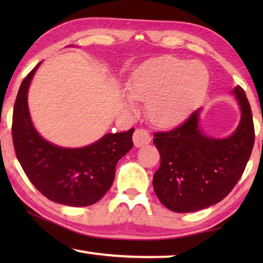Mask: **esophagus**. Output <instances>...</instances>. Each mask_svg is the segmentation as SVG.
Masks as SVG:
<instances>
[{
    "label": "esophagus",
    "mask_w": 263,
    "mask_h": 263,
    "mask_svg": "<svg viewBox=\"0 0 263 263\" xmlns=\"http://www.w3.org/2000/svg\"><path fill=\"white\" fill-rule=\"evenodd\" d=\"M151 141V136L149 133L144 130V128H137L133 133V144H135L136 147H141V146L149 144Z\"/></svg>",
    "instance_id": "1"
}]
</instances>
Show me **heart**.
Returning <instances> with one entry per match:
<instances>
[{"mask_svg": "<svg viewBox=\"0 0 263 263\" xmlns=\"http://www.w3.org/2000/svg\"><path fill=\"white\" fill-rule=\"evenodd\" d=\"M209 83L210 75L201 64L174 57L154 58L133 70L123 104L133 110L135 101L146 102L149 121L160 127H171L188 117Z\"/></svg>", "mask_w": 263, "mask_h": 263, "instance_id": "obj_1", "label": "heart"}]
</instances>
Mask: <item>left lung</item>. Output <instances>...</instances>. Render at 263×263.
<instances>
[{
	"mask_svg": "<svg viewBox=\"0 0 263 263\" xmlns=\"http://www.w3.org/2000/svg\"><path fill=\"white\" fill-rule=\"evenodd\" d=\"M232 94L241 117L231 136H206L199 124L202 108L179 127L154 135L161 163L153 176V188L169 210L185 213L211 206L225 198L241 177L254 145V124L243 89L237 86Z\"/></svg>",
	"mask_w": 263,
	"mask_h": 263,
	"instance_id": "obj_1",
	"label": "left lung"
}]
</instances>
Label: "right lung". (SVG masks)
Listing matches in <instances>:
<instances>
[{"mask_svg": "<svg viewBox=\"0 0 263 263\" xmlns=\"http://www.w3.org/2000/svg\"><path fill=\"white\" fill-rule=\"evenodd\" d=\"M35 66L22 82L12 115V139L16 157L35 188L50 201L68 206L95 204L112 185L116 164L133 147L127 132L106 133L79 148L61 147L35 130L28 105V91Z\"/></svg>", "mask_w": 263, "mask_h": 263, "instance_id": "add662e5", "label": "right lung"}]
</instances>
